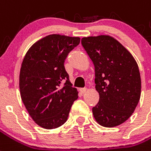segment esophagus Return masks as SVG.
Listing matches in <instances>:
<instances>
[{
	"mask_svg": "<svg viewBox=\"0 0 151 151\" xmlns=\"http://www.w3.org/2000/svg\"><path fill=\"white\" fill-rule=\"evenodd\" d=\"M79 91L81 94H84L86 92V88H80L79 89Z\"/></svg>",
	"mask_w": 151,
	"mask_h": 151,
	"instance_id": "obj_1",
	"label": "esophagus"
}]
</instances>
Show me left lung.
<instances>
[{
  "label": "left lung",
  "instance_id": "1",
  "mask_svg": "<svg viewBox=\"0 0 151 151\" xmlns=\"http://www.w3.org/2000/svg\"><path fill=\"white\" fill-rule=\"evenodd\" d=\"M81 42L95 69L99 101L92 109L94 119L106 128L120 125L132 116L139 101L141 78L137 62L112 36L84 37Z\"/></svg>",
  "mask_w": 151,
  "mask_h": 151
}]
</instances>
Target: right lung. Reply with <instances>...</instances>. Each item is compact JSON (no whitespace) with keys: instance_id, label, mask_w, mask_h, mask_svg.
<instances>
[{"instance_id":"obj_1","label":"right lung","mask_w":151,"mask_h":151,"mask_svg":"<svg viewBox=\"0 0 151 151\" xmlns=\"http://www.w3.org/2000/svg\"><path fill=\"white\" fill-rule=\"evenodd\" d=\"M79 42V37L50 35L34 43L23 57L19 80L21 99L29 115L42 128L52 129L64 124L78 99L64 63Z\"/></svg>"}]
</instances>
